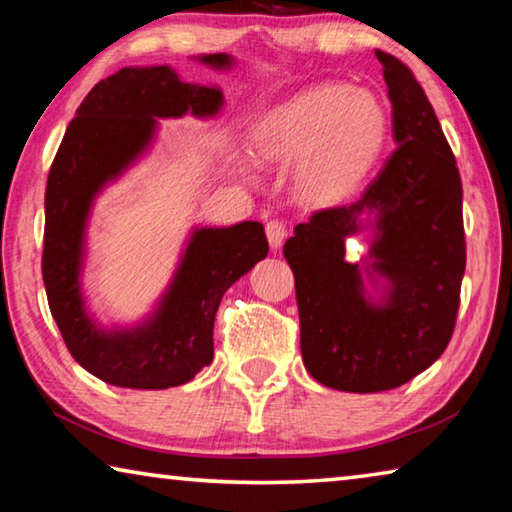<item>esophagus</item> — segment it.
<instances>
[{
  "label": "esophagus",
  "instance_id": "obj_1",
  "mask_svg": "<svg viewBox=\"0 0 512 512\" xmlns=\"http://www.w3.org/2000/svg\"><path fill=\"white\" fill-rule=\"evenodd\" d=\"M289 235V228L287 223L280 221V219H271L266 223V237H268V244H271L273 248L282 246V241L287 239Z\"/></svg>",
  "mask_w": 512,
  "mask_h": 512
}]
</instances>
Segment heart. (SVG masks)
<instances>
[{"instance_id":"obj_1","label":"heart","mask_w":512,"mask_h":512,"mask_svg":"<svg viewBox=\"0 0 512 512\" xmlns=\"http://www.w3.org/2000/svg\"><path fill=\"white\" fill-rule=\"evenodd\" d=\"M386 140V112L372 94L320 85L268 112L255 133L264 160L296 164V187L314 203L339 201L366 176Z\"/></svg>"}]
</instances>
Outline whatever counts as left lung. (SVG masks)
Here are the masks:
<instances>
[{"label": "left lung", "instance_id": "obj_1", "mask_svg": "<svg viewBox=\"0 0 512 512\" xmlns=\"http://www.w3.org/2000/svg\"><path fill=\"white\" fill-rule=\"evenodd\" d=\"M393 103L397 149L352 205L323 207L284 244L296 277L300 348L309 375L348 393L391 391L427 370L452 341L465 273L463 185L422 85L400 58L375 51ZM376 216L373 267L384 306L362 296L344 237Z\"/></svg>", "mask_w": 512, "mask_h": 512}]
</instances>
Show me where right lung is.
Masks as SVG:
<instances>
[{"instance_id":"add662e5","label":"right lung","mask_w":512,"mask_h":512,"mask_svg":"<svg viewBox=\"0 0 512 512\" xmlns=\"http://www.w3.org/2000/svg\"><path fill=\"white\" fill-rule=\"evenodd\" d=\"M201 60L230 65L225 54ZM221 99L219 85L187 83L164 65L124 67L83 99L51 162L42 246L49 309L69 354L106 384L162 391L194 379L214 357V316L223 293L268 253L257 221L196 230L158 314L144 327L108 334L83 309L79 268L94 194L149 144L155 117L187 110L214 115Z\"/></svg>"}]
</instances>
